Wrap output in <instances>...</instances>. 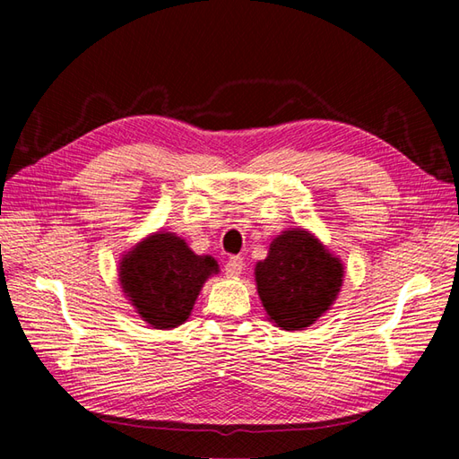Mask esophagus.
<instances>
[{
  "label": "esophagus",
  "instance_id": "esophagus-1",
  "mask_svg": "<svg viewBox=\"0 0 459 459\" xmlns=\"http://www.w3.org/2000/svg\"><path fill=\"white\" fill-rule=\"evenodd\" d=\"M242 270H245V260H242L240 256H230L227 260V264H224V274L230 278L240 276Z\"/></svg>",
  "mask_w": 459,
  "mask_h": 459
}]
</instances>
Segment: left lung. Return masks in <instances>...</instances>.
<instances>
[{
	"mask_svg": "<svg viewBox=\"0 0 459 459\" xmlns=\"http://www.w3.org/2000/svg\"><path fill=\"white\" fill-rule=\"evenodd\" d=\"M258 296L266 314L286 331H298L325 314L343 284V266L307 230L274 238L256 264Z\"/></svg>",
	"mask_w": 459,
	"mask_h": 459,
	"instance_id": "obj_1",
	"label": "left lung"
}]
</instances>
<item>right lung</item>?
I'll list each match as a JSON object with an SVG mask.
<instances>
[{
    "instance_id": "1",
    "label": "right lung",
    "mask_w": 459,
    "mask_h": 459,
    "mask_svg": "<svg viewBox=\"0 0 459 459\" xmlns=\"http://www.w3.org/2000/svg\"><path fill=\"white\" fill-rule=\"evenodd\" d=\"M217 262L197 256L171 232L140 242L120 262V281L132 306L155 329H171L189 317L195 299Z\"/></svg>"
}]
</instances>
